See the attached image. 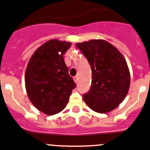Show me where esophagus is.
<instances>
[{
    "label": "esophagus",
    "mask_w": 150,
    "mask_h": 150,
    "mask_svg": "<svg viewBox=\"0 0 150 150\" xmlns=\"http://www.w3.org/2000/svg\"><path fill=\"white\" fill-rule=\"evenodd\" d=\"M74 79V81L75 82V83H78V76H75L73 78Z\"/></svg>",
    "instance_id": "esophagus-1"
}]
</instances>
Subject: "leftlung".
<instances>
[{"label":"left lung","instance_id":"left-lung-1","mask_svg":"<svg viewBox=\"0 0 150 150\" xmlns=\"http://www.w3.org/2000/svg\"><path fill=\"white\" fill-rule=\"evenodd\" d=\"M88 60L92 83L83 100L93 111L107 113L124 100L130 85L127 61L116 47L104 40H91L76 44Z\"/></svg>","mask_w":150,"mask_h":150}]
</instances>
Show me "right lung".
<instances>
[{"label":"right lung","instance_id":"obj_1","mask_svg":"<svg viewBox=\"0 0 150 150\" xmlns=\"http://www.w3.org/2000/svg\"><path fill=\"white\" fill-rule=\"evenodd\" d=\"M71 43L52 39L36 50L25 72L28 97L35 107L48 115L62 111L76 84L69 75L64 54Z\"/></svg>","mask_w":150,"mask_h":150}]
</instances>
